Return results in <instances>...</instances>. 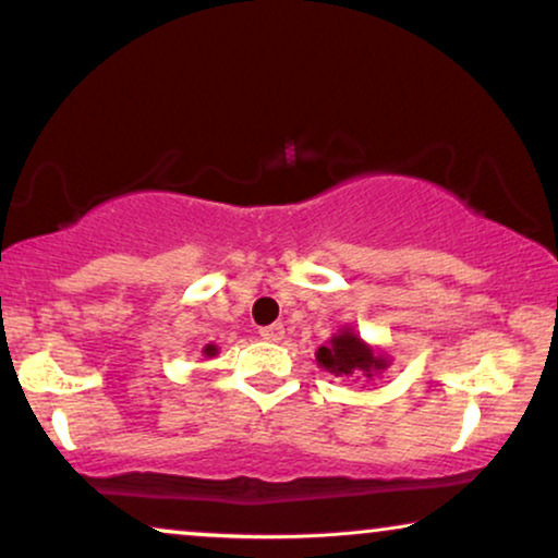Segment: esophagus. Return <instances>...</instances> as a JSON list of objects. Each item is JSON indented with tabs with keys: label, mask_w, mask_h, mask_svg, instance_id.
Masks as SVG:
<instances>
[{
	"label": "esophagus",
	"mask_w": 558,
	"mask_h": 558,
	"mask_svg": "<svg viewBox=\"0 0 558 558\" xmlns=\"http://www.w3.org/2000/svg\"><path fill=\"white\" fill-rule=\"evenodd\" d=\"M258 335H262V338L269 340V342H279L281 338H284V325H281V323L266 325V327H262V330H258Z\"/></svg>",
	"instance_id": "esophagus-1"
}]
</instances>
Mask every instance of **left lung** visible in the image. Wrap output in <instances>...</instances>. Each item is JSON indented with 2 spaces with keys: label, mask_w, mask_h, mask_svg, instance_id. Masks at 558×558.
<instances>
[{
  "label": "left lung",
  "mask_w": 558,
  "mask_h": 558,
  "mask_svg": "<svg viewBox=\"0 0 558 558\" xmlns=\"http://www.w3.org/2000/svg\"><path fill=\"white\" fill-rule=\"evenodd\" d=\"M317 363L319 368L340 378H373L391 365L384 353L373 350L350 327H342L327 345L317 350Z\"/></svg>",
  "instance_id": "1"
}]
</instances>
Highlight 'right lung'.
<instances>
[{
	"instance_id": "1",
	"label": "right lung",
	"mask_w": 558,
	"mask_h": 558,
	"mask_svg": "<svg viewBox=\"0 0 558 558\" xmlns=\"http://www.w3.org/2000/svg\"><path fill=\"white\" fill-rule=\"evenodd\" d=\"M203 353H205V355H216V345H205Z\"/></svg>"
}]
</instances>
